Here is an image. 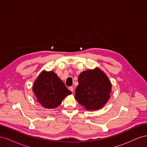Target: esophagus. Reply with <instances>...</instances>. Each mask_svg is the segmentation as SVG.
<instances>
[{
    "instance_id": "1",
    "label": "esophagus",
    "mask_w": 147,
    "mask_h": 147,
    "mask_svg": "<svg viewBox=\"0 0 147 147\" xmlns=\"http://www.w3.org/2000/svg\"><path fill=\"white\" fill-rule=\"evenodd\" d=\"M69 90H70V91H72V92H74V89L73 86H70V87H69Z\"/></svg>"
}]
</instances>
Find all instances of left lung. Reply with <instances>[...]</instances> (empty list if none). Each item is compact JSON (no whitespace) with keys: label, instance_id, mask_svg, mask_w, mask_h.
Instances as JSON below:
<instances>
[{"label":"left lung","instance_id":"1","mask_svg":"<svg viewBox=\"0 0 147 147\" xmlns=\"http://www.w3.org/2000/svg\"><path fill=\"white\" fill-rule=\"evenodd\" d=\"M112 84L98 67L83 71L78 76L75 98L88 111L102 109L110 97Z\"/></svg>","mask_w":147,"mask_h":147}]
</instances>
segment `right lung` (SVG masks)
I'll list each match as a JSON object with an SVG mask.
<instances>
[{"label":"right lung","instance_id":"add662e5","mask_svg":"<svg viewBox=\"0 0 147 147\" xmlns=\"http://www.w3.org/2000/svg\"><path fill=\"white\" fill-rule=\"evenodd\" d=\"M32 91L37 101L46 109L57 107L66 96L72 94L55 72L45 70L35 80Z\"/></svg>","mask_w":147,"mask_h":147}]
</instances>
